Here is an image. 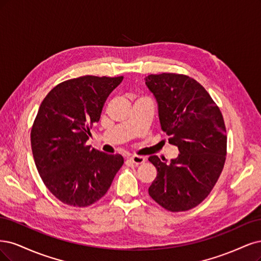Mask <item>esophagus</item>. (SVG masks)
I'll use <instances>...</instances> for the list:
<instances>
[{
	"label": "esophagus",
	"instance_id": "1",
	"mask_svg": "<svg viewBox=\"0 0 261 261\" xmlns=\"http://www.w3.org/2000/svg\"><path fill=\"white\" fill-rule=\"evenodd\" d=\"M130 161H131L134 165H141V164H144V163H145V157L134 155V156L130 157Z\"/></svg>",
	"mask_w": 261,
	"mask_h": 261
}]
</instances>
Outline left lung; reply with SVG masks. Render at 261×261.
I'll list each match as a JSON object with an SVG mask.
<instances>
[{"label":"left lung","instance_id":"left-lung-1","mask_svg":"<svg viewBox=\"0 0 261 261\" xmlns=\"http://www.w3.org/2000/svg\"><path fill=\"white\" fill-rule=\"evenodd\" d=\"M145 85L156 98L163 131L180 152L170 164L158 156L148 158L157 169L148 194L169 212H187L210 194L222 172L226 155L223 117L205 88L189 75L149 74Z\"/></svg>","mask_w":261,"mask_h":261}]
</instances>
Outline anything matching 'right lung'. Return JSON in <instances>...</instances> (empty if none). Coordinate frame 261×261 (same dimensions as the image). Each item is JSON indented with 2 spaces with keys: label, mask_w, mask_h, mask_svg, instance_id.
Listing matches in <instances>:
<instances>
[{
  "label": "right lung",
  "mask_w": 261,
  "mask_h": 261,
  "mask_svg": "<svg viewBox=\"0 0 261 261\" xmlns=\"http://www.w3.org/2000/svg\"><path fill=\"white\" fill-rule=\"evenodd\" d=\"M123 77H83L54 87L41 103L31 128V148L45 187L62 203L88 207L102 198L123 165L87 144L90 129Z\"/></svg>",
  "instance_id": "1"
}]
</instances>
